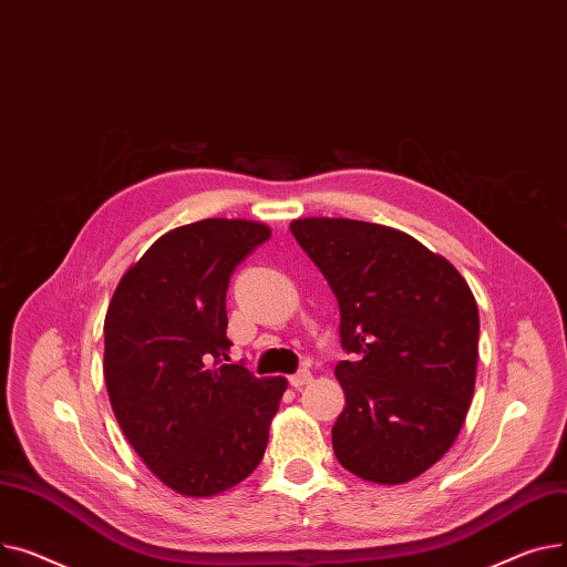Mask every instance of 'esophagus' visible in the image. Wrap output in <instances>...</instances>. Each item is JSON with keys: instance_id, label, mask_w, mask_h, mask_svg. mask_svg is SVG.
Wrapping results in <instances>:
<instances>
[{"instance_id": "34e87169", "label": "esophagus", "mask_w": 567, "mask_h": 567, "mask_svg": "<svg viewBox=\"0 0 567 567\" xmlns=\"http://www.w3.org/2000/svg\"><path fill=\"white\" fill-rule=\"evenodd\" d=\"M288 380H290V384H292L295 389H302V386H307V384L313 380V375H311L309 371H297V373L290 375Z\"/></svg>"}]
</instances>
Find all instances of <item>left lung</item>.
Returning <instances> with one entry per match:
<instances>
[{
  "instance_id": "8db88e82",
  "label": "left lung",
  "mask_w": 567,
  "mask_h": 567,
  "mask_svg": "<svg viewBox=\"0 0 567 567\" xmlns=\"http://www.w3.org/2000/svg\"><path fill=\"white\" fill-rule=\"evenodd\" d=\"M290 233L337 295L346 408L331 427L354 476L401 485L427 472L470 412L478 307L453 265L403 230L357 219H295Z\"/></svg>"
}]
</instances>
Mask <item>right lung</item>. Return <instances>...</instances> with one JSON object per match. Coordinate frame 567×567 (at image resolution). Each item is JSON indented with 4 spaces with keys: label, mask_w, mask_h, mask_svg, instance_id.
Here are the masks:
<instances>
[{
    "label": "right lung",
    "mask_w": 567,
    "mask_h": 567,
    "mask_svg": "<svg viewBox=\"0 0 567 567\" xmlns=\"http://www.w3.org/2000/svg\"><path fill=\"white\" fill-rule=\"evenodd\" d=\"M270 228L202 219L164 233L121 277L105 316V384L146 467L185 496H215L262 460L284 378L221 363L233 270Z\"/></svg>",
    "instance_id": "1"
}]
</instances>
